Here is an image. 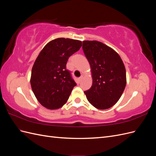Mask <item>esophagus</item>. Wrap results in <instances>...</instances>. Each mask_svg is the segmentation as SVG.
I'll list each match as a JSON object with an SVG mask.
<instances>
[{"mask_svg":"<svg viewBox=\"0 0 156 156\" xmlns=\"http://www.w3.org/2000/svg\"><path fill=\"white\" fill-rule=\"evenodd\" d=\"M83 75H82L81 77H80L79 78V81H81V80L83 79Z\"/></svg>","mask_w":156,"mask_h":156,"instance_id":"esophagus-1","label":"esophagus"}]
</instances>
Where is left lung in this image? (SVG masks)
I'll return each mask as SVG.
<instances>
[{"instance_id": "left-lung-1", "label": "left lung", "mask_w": 156, "mask_h": 156, "mask_svg": "<svg viewBox=\"0 0 156 156\" xmlns=\"http://www.w3.org/2000/svg\"><path fill=\"white\" fill-rule=\"evenodd\" d=\"M83 50L90 65L92 85L84 94L98 109H107L119 100L126 85L124 64L112 48L98 41H83Z\"/></svg>"}]
</instances>
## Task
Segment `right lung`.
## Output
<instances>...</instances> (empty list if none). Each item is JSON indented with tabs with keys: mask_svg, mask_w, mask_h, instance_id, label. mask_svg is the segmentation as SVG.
<instances>
[{
	"mask_svg": "<svg viewBox=\"0 0 156 156\" xmlns=\"http://www.w3.org/2000/svg\"><path fill=\"white\" fill-rule=\"evenodd\" d=\"M82 41L60 37L49 41L41 51L32 69L30 84L40 104L49 109L62 107L76 83L66 63L79 50Z\"/></svg>",
	"mask_w": 156,
	"mask_h": 156,
	"instance_id": "add662e5",
	"label": "right lung"
}]
</instances>
